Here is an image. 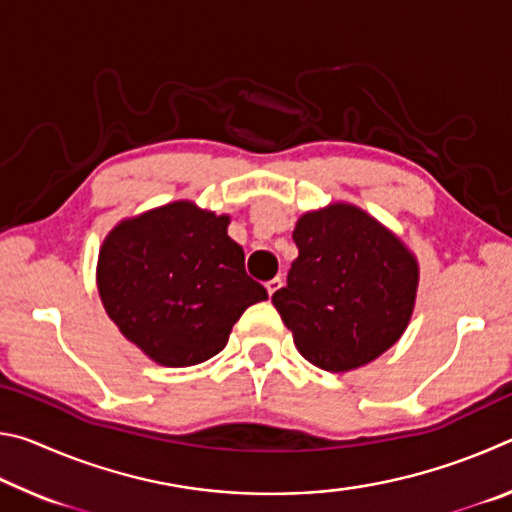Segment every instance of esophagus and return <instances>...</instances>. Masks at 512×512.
Returning <instances> with one entry per match:
<instances>
[{
	"instance_id": "obj_1",
	"label": "esophagus",
	"mask_w": 512,
	"mask_h": 512,
	"mask_svg": "<svg viewBox=\"0 0 512 512\" xmlns=\"http://www.w3.org/2000/svg\"><path fill=\"white\" fill-rule=\"evenodd\" d=\"M282 287V280L280 277H273V280H268L266 282V291H268V296H273V293Z\"/></svg>"
}]
</instances>
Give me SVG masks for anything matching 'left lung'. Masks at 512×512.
<instances>
[{
	"instance_id": "8db88e82",
	"label": "left lung",
	"mask_w": 512,
	"mask_h": 512,
	"mask_svg": "<svg viewBox=\"0 0 512 512\" xmlns=\"http://www.w3.org/2000/svg\"><path fill=\"white\" fill-rule=\"evenodd\" d=\"M287 287L273 305L298 352L329 372H350L402 339L418 298L420 264L391 228L352 203L296 221Z\"/></svg>"
}]
</instances>
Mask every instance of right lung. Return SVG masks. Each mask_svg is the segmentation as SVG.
Here are the masks:
<instances>
[{
  "mask_svg": "<svg viewBox=\"0 0 512 512\" xmlns=\"http://www.w3.org/2000/svg\"><path fill=\"white\" fill-rule=\"evenodd\" d=\"M228 225L230 214L173 201L121 219L103 239V309L160 366H196L219 354L241 314L268 298L246 275L244 248Z\"/></svg>",
  "mask_w": 512,
  "mask_h": 512,
  "instance_id": "right-lung-1",
  "label": "right lung"
}]
</instances>
